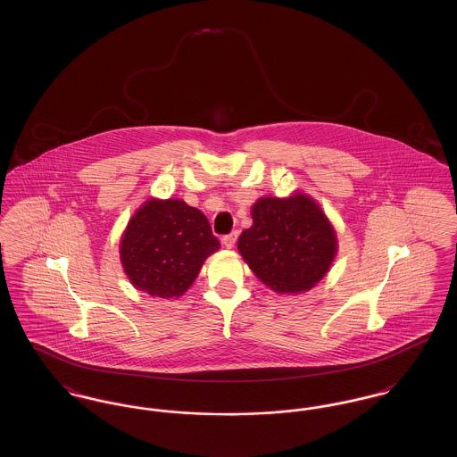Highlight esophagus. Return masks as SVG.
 Masks as SVG:
<instances>
[{
    "label": "esophagus",
    "instance_id": "1",
    "mask_svg": "<svg viewBox=\"0 0 457 457\" xmlns=\"http://www.w3.org/2000/svg\"><path fill=\"white\" fill-rule=\"evenodd\" d=\"M237 239H238V231H233V233H229V235H226V237L222 238V243H224L226 248H233L235 243H237Z\"/></svg>",
    "mask_w": 457,
    "mask_h": 457
}]
</instances>
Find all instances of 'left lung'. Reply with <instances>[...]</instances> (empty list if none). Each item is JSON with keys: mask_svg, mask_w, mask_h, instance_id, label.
<instances>
[{"mask_svg": "<svg viewBox=\"0 0 457 457\" xmlns=\"http://www.w3.org/2000/svg\"><path fill=\"white\" fill-rule=\"evenodd\" d=\"M252 219L253 224L239 235L238 252L262 283L296 295L326 276L337 238L313 198L262 196L252 207Z\"/></svg>", "mask_w": 457, "mask_h": 457, "instance_id": "left-lung-1", "label": "left lung"}]
</instances>
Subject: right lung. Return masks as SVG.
I'll list each match as a JSON object with an SVG mask.
<instances>
[{"instance_id":"right-lung-1","label":"right lung","mask_w":457,"mask_h":457,"mask_svg":"<svg viewBox=\"0 0 457 457\" xmlns=\"http://www.w3.org/2000/svg\"><path fill=\"white\" fill-rule=\"evenodd\" d=\"M219 246L209 220L198 209L176 198H149L129 220L120 259L138 291L178 298Z\"/></svg>"}]
</instances>
